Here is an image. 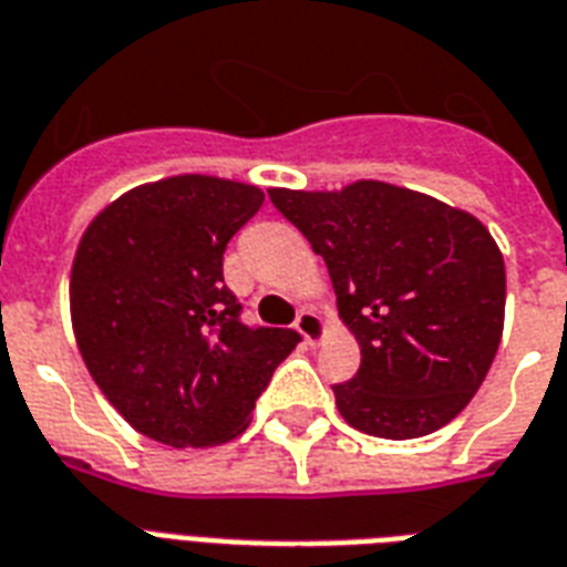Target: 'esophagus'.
<instances>
[{
    "mask_svg": "<svg viewBox=\"0 0 567 567\" xmlns=\"http://www.w3.org/2000/svg\"><path fill=\"white\" fill-rule=\"evenodd\" d=\"M298 333L305 337L307 346H319L324 340V333H328V328H324L322 316L313 313V310H301L298 313V322H296Z\"/></svg>",
    "mask_w": 567,
    "mask_h": 567,
    "instance_id": "obj_1",
    "label": "esophagus"
}]
</instances>
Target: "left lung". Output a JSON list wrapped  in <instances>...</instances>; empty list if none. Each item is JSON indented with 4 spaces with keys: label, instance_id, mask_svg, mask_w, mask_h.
Masks as SVG:
<instances>
[{
    "label": "left lung",
    "instance_id": "8db88e82",
    "mask_svg": "<svg viewBox=\"0 0 567 567\" xmlns=\"http://www.w3.org/2000/svg\"><path fill=\"white\" fill-rule=\"evenodd\" d=\"M328 266L361 370L333 396L358 432L408 441L462 414L506 319V266L467 209L381 179L333 192L269 188Z\"/></svg>",
    "mask_w": 567,
    "mask_h": 567
}]
</instances>
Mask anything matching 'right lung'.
Here are the masks:
<instances>
[{
    "instance_id": "1",
    "label": "right lung",
    "mask_w": 567,
    "mask_h": 567,
    "mask_svg": "<svg viewBox=\"0 0 567 567\" xmlns=\"http://www.w3.org/2000/svg\"><path fill=\"white\" fill-rule=\"evenodd\" d=\"M260 186L177 174L100 209L70 269V322L103 396L135 432L177 450L234 441L301 340L248 328L224 287V248Z\"/></svg>"
}]
</instances>
